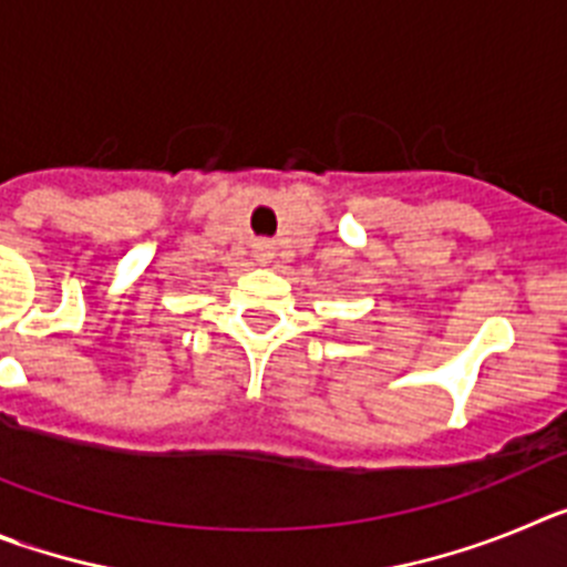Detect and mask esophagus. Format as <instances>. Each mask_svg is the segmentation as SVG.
I'll return each mask as SVG.
<instances>
[{"label": "esophagus", "mask_w": 567, "mask_h": 567, "mask_svg": "<svg viewBox=\"0 0 567 567\" xmlns=\"http://www.w3.org/2000/svg\"><path fill=\"white\" fill-rule=\"evenodd\" d=\"M252 255L260 260V264H267V260L275 258V244H272V240H267V238L255 240Z\"/></svg>", "instance_id": "obj_1"}]
</instances>
